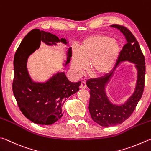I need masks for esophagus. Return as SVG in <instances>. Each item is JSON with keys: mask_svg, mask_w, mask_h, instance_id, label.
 <instances>
[{"mask_svg": "<svg viewBox=\"0 0 151 151\" xmlns=\"http://www.w3.org/2000/svg\"><path fill=\"white\" fill-rule=\"evenodd\" d=\"M80 88L82 89H84L86 88V82L85 81H81V86Z\"/></svg>", "mask_w": 151, "mask_h": 151, "instance_id": "1", "label": "esophagus"}]
</instances>
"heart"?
<instances>
[{
	"label": "heart",
	"mask_w": 151,
	"mask_h": 151,
	"mask_svg": "<svg viewBox=\"0 0 151 151\" xmlns=\"http://www.w3.org/2000/svg\"><path fill=\"white\" fill-rule=\"evenodd\" d=\"M120 46L113 37L106 35H92L83 41L80 51L74 49L71 69L76 77L81 76L88 67L95 75L102 76L113 68L120 55Z\"/></svg>",
	"instance_id": "b5f03b06"
}]
</instances>
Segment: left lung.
<instances>
[{
    "label": "left lung",
    "instance_id": "8db88e82",
    "mask_svg": "<svg viewBox=\"0 0 151 151\" xmlns=\"http://www.w3.org/2000/svg\"><path fill=\"white\" fill-rule=\"evenodd\" d=\"M111 27L119 29L127 40L123 46L114 68L122 62L135 64L137 81L133 94L122 105L113 104L108 100L105 87L113 75V71L102 77L89 79L86 85L90 89L89 111L92 119L101 126L110 127L125 122L131 116L141 98L145 87V59L136 38L127 28L113 24Z\"/></svg>",
    "mask_w": 151,
    "mask_h": 151
}]
</instances>
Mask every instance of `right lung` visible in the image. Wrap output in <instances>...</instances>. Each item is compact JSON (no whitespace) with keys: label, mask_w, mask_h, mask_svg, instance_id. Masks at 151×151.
Masks as SVG:
<instances>
[{"label":"right lung","mask_w":151,"mask_h":151,"mask_svg":"<svg viewBox=\"0 0 151 151\" xmlns=\"http://www.w3.org/2000/svg\"><path fill=\"white\" fill-rule=\"evenodd\" d=\"M42 42L48 45H55L58 42L67 43L65 39L60 40L56 35L43 30L35 29L29 32L15 53L12 90L19 108L25 117L36 124L47 125L63 116L62 107L65 102L78 91L81 83H71L64 72L55 74L45 83H35L32 80L27 70V60L29 55L40 47ZM71 57L70 47L65 65L69 63Z\"/></svg>","instance_id":"1"}]
</instances>
